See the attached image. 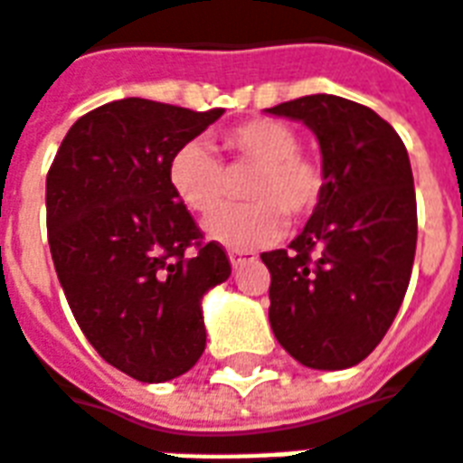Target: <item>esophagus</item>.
I'll return each mask as SVG.
<instances>
[{
	"mask_svg": "<svg viewBox=\"0 0 463 463\" xmlns=\"http://www.w3.org/2000/svg\"><path fill=\"white\" fill-rule=\"evenodd\" d=\"M253 259H256V253L251 251H241V249H232V251H229V260H232L234 269H241L244 263H249V260Z\"/></svg>",
	"mask_w": 463,
	"mask_h": 463,
	"instance_id": "obj_1",
	"label": "esophagus"
}]
</instances>
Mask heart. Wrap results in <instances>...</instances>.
<instances>
[{
	"instance_id": "obj_1",
	"label": "heart",
	"mask_w": 463,
	"mask_h": 463,
	"mask_svg": "<svg viewBox=\"0 0 463 463\" xmlns=\"http://www.w3.org/2000/svg\"><path fill=\"white\" fill-rule=\"evenodd\" d=\"M227 168L203 144H185L173 153L168 180L180 203L197 214L217 212L232 190L229 173L249 170L246 204L229 207L207 222V234L232 249H256L283 234L285 217L302 222L325 197V168L300 151V138L280 119H251L222 134Z\"/></svg>"
}]
</instances>
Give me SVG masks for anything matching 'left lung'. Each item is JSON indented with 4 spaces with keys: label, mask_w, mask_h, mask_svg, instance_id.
<instances>
[{
    "label": "left lung",
    "mask_w": 463,
    "mask_h": 463,
    "mask_svg": "<svg viewBox=\"0 0 463 463\" xmlns=\"http://www.w3.org/2000/svg\"><path fill=\"white\" fill-rule=\"evenodd\" d=\"M269 114L315 131L326 178L298 239L260 253L270 270V329L302 366H356L392 325L412 273L417 203L408 151L388 121L344 97L307 95Z\"/></svg>",
    "instance_id": "obj_1"
}]
</instances>
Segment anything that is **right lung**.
I'll list each match as a JSON object with an SVG mask.
<instances>
[{
	"label": "right lung",
	"instance_id": "obj_1",
	"mask_svg": "<svg viewBox=\"0 0 463 463\" xmlns=\"http://www.w3.org/2000/svg\"><path fill=\"white\" fill-rule=\"evenodd\" d=\"M224 109L127 97L80 117L46 178L48 244L82 335L141 383L203 356V295L232 276L173 193L168 165Z\"/></svg>",
	"mask_w": 463,
	"mask_h": 463
}]
</instances>
